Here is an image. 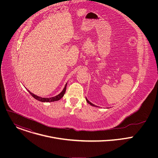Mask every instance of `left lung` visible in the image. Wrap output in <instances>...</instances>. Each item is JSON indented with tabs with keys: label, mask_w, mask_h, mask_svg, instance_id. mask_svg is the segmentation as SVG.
I'll use <instances>...</instances> for the list:
<instances>
[{
	"label": "left lung",
	"mask_w": 158,
	"mask_h": 158,
	"mask_svg": "<svg viewBox=\"0 0 158 158\" xmlns=\"http://www.w3.org/2000/svg\"><path fill=\"white\" fill-rule=\"evenodd\" d=\"M85 99H86V101H87V103H88V104H90V105H91V106H95V107H98V106H95V105H94V104H93V103H91V102H89V101H88V100H87V98H85Z\"/></svg>",
	"instance_id": "1"
}]
</instances>
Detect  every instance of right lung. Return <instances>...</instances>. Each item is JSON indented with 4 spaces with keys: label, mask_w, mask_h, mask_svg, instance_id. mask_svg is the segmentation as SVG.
Here are the masks:
<instances>
[{
    "label": "right lung",
    "mask_w": 158,
    "mask_h": 158,
    "mask_svg": "<svg viewBox=\"0 0 158 158\" xmlns=\"http://www.w3.org/2000/svg\"><path fill=\"white\" fill-rule=\"evenodd\" d=\"M66 86H67V84H65V87H64V89H63V91L59 94H58L57 96H55V97H52V98H40V97H39V96H36V95H35V94H34L33 93H32L31 92H30L29 90H27L28 91V92L31 94V96L33 97V98H34L35 99H37V100H38V101H41V102H54V101H59V100H60L63 96H64V94H65V91H66Z\"/></svg>",
    "instance_id": "right-lung-1"
}]
</instances>
